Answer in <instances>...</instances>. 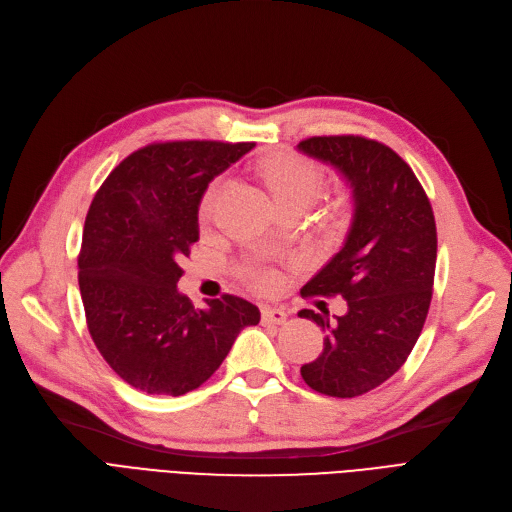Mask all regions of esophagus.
Returning <instances> with one entry per match:
<instances>
[{
    "instance_id": "34e87169",
    "label": "esophagus",
    "mask_w": 512,
    "mask_h": 512,
    "mask_svg": "<svg viewBox=\"0 0 512 512\" xmlns=\"http://www.w3.org/2000/svg\"><path fill=\"white\" fill-rule=\"evenodd\" d=\"M286 311L280 307H261V322L263 324H284Z\"/></svg>"
}]
</instances>
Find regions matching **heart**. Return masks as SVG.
<instances>
[{
  "label": "heart",
  "mask_w": 512,
  "mask_h": 512,
  "mask_svg": "<svg viewBox=\"0 0 512 512\" xmlns=\"http://www.w3.org/2000/svg\"><path fill=\"white\" fill-rule=\"evenodd\" d=\"M257 173L263 186L268 188L274 205L295 201L307 207L316 201L322 190V173L318 171V167L311 165L309 161L288 157V154H276V157L263 159L257 165ZM221 190H224L221 180H215L207 186L201 205H198V219H201V224H209L211 221ZM247 278L257 288H270L276 280L268 265L261 263L251 265L247 270Z\"/></svg>",
  "instance_id": "b5f03b06"
}]
</instances>
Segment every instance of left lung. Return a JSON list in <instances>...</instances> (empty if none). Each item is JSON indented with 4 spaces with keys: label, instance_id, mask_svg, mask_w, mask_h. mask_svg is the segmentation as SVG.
<instances>
[{
    "label": "left lung",
    "instance_id": "8db88e82",
    "mask_svg": "<svg viewBox=\"0 0 512 512\" xmlns=\"http://www.w3.org/2000/svg\"><path fill=\"white\" fill-rule=\"evenodd\" d=\"M299 152L337 169L351 188L343 247L301 295H341L347 314L301 309L326 332L324 351L301 366L303 381L330 397L372 391L408 360L433 295L437 230L429 198L410 165L362 136H318Z\"/></svg>",
    "mask_w": 512,
    "mask_h": 512
}]
</instances>
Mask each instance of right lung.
Here are the masks:
<instances>
[{
    "instance_id": "1",
    "label": "right lung",
    "mask_w": 512,
    "mask_h": 512,
    "mask_svg": "<svg viewBox=\"0 0 512 512\" xmlns=\"http://www.w3.org/2000/svg\"><path fill=\"white\" fill-rule=\"evenodd\" d=\"M253 146L150 144L96 192L83 226L79 291L98 351L131 387L173 397L201 387L238 332L259 324V309L240 297L194 309L177 291L209 182Z\"/></svg>"
}]
</instances>
